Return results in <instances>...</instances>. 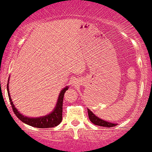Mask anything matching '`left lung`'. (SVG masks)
I'll use <instances>...</instances> for the list:
<instances>
[{
  "label": "left lung",
  "instance_id": "1",
  "mask_svg": "<svg viewBox=\"0 0 152 152\" xmlns=\"http://www.w3.org/2000/svg\"><path fill=\"white\" fill-rule=\"evenodd\" d=\"M88 117H89L90 120H91V123H94L96 126H102V127H113V126H116V124L108 123V122H106L104 121V120L99 119V117H97L96 116H95V114H94L89 109H88Z\"/></svg>",
  "mask_w": 152,
  "mask_h": 152
}]
</instances>
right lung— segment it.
I'll return each instance as SVG.
<instances>
[{
  "label": "right lung",
  "mask_w": 152,
  "mask_h": 152,
  "mask_svg": "<svg viewBox=\"0 0 152 152\" xmlns=\"http://www.w3.org/2000/svg\"><path fill=\"white\" fill-rule=\"evenodd\" d=\"M68 87H66L65 88L61 91L58 96L57 104L56 106L55 109L49 115L45 116V117H38V118H29V117H24L23 115L20 114L16 107L13 104L12 102L11 97H10V93H9L8 84H7V92H8L9 99H10V104H11L13 112L16 115V117L22 121L23 123L29 125V126H32V127L38 128V129H46V128H52L57 126L61 123L62 120V106H63V99H64V95L65 94L66 91H67Z\"/></svg>",
  "instance_id": "obj_1"
}]
</instances>
